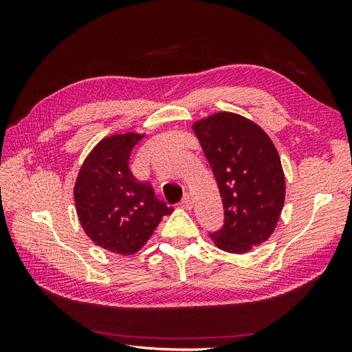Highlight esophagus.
<instances>
[{
  "label": "esophagus",
  "instance_id": "34e87169",
  "mask_svg": "<svg viewBox=\"0 0 352 352\" xmlns=\"http://www.w3.org/2000/svg\"><path fill=\"white\" fill-rule=\"evenodd\" d=\"M180 207L185 208V210H190L192 208V198H190L188 194L184 197V199L180 201Z\"/></svg>",
  "mask_w": 352,
  "mask_h": 352
}]
</instances>
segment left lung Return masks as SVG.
<instances>
[{"label":"left lung","instance_id":"8db88e82","mask_svg":"<svg viewBox=\"0 0 352 352\" xmlns=\"http://www.w3.org/2000/svg\"><path fill=\"white\" fill-rule=\"evenodd\" d=\"M225 210V225L210 236L217 248L245 254L267 241L285 204V175L274 144L241 114L220 111L192 124Z\"/></svg>","mask_w":352,"mask_h":352}]
</instances>
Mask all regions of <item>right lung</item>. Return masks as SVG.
I'll return each instance as SVG.
<instances>
[{
    "label": "right lung",
    "mask_w": 352,
    "mask_h": 352,
    "mask_svg": "<svg viewBox=\"0 0 352 352\" xmlns=\"http://www.w3.org/2000/svg\"><path fill=\"white\" fill-rule=\"evenodd\" d=\"M145 133L104 138L79 170L74 184L78 219L98 247L122 255L140 251L163 216L173 210L154 195L150 184L138 182L129 168L133 146Z\"/></svg>",
    "instance_id": "obj_1"
}]
</instances>
